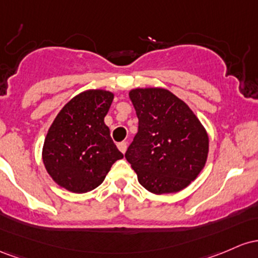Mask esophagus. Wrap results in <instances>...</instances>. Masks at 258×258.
<instances>
[{
    "mask_svg": "<svg viewBox=\"0 0 258 258\" xmlns=\"http://www.w3.org/2000/svg\"><path fill=\"white\" fill-rule=\"evenodd\" d=\"M117 146L118 149H119V151L124 153L126 151V146H128V145H126V141H120V143L117 144Z\"/></svg>",
    "mask_w": 258,
    "mask_h": 258,
    "instance_id": "34e87169",
    "label": "esophagus"
}]
</instances>
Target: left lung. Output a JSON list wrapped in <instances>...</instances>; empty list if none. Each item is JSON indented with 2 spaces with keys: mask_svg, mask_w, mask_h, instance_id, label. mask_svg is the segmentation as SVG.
I'll use <instances>...</instances> for the list:
<instances>
[{
  "mask_svg": "<svg viewBox=\"0 0 258 258\" xmlns=\"http://www.w3.org/2000/svg\"><path fill=\"white\" fill-rule=\"evenodd\" d=\"M129 97L139 128L125 152L126 161L150 192L180 191L206 163V130L189 106L166 89H135Z\"/></svg>",
  "mask_w": 258,
  "mask_h": 258,
  "instance_id": "obj_1",
  "label": "left lung"
}]
</instances>
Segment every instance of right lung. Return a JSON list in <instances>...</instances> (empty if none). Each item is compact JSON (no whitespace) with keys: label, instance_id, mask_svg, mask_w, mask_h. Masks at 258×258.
<instances>
[{"label":"right lung","instance_id":"1","mask_svg":"<svg viewBox=\"0 0 258 258\" xmlns=\"http://www.w3.org/2000/svg\"><path fill=\"white\" fill-rule=\"evenodd\" d=\"M112 101L109 91L82 92L60 109L48 129L43 164L52 179L69 191L94 190L112 164L123 158L103 121Z\"/></svg>","mask_w":258,"mask_h":258}]
</instances>
